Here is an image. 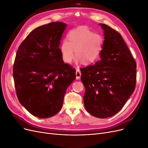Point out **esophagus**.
Listing matches in <instances>:
<instances>
[{
    "label": "esophagus",
    "instance_id": "34e87169",
    "mask_svg": "<svg viewBox=\"0 0 148 148\" xmlns=\"http://www.w3.org/2000/svg\"><path fill=\"white\" fill-rule=\"evenodd\" d=\"M80 77H81V71L79 69H77V71H76V78L77 79H79Z\"/></svg>",
    "mask_w": 148,
    "mask_h": 148
}]
</instances>
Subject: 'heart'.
<instances>
[{
  "label": "heart",
  "mask_w": 148,
  "mask_h": 148,
  "mask_svg": "<svg viewBox=\"0 0 148 148\" xmlns=\"http://www.w3.org/2000/svg\"><path fill=\"white\" fill-rule=\"evenodd\" d=\"M103 47L101 36L94 34L86 28H78L70 31L67 34V40L62 41L60 53L64 61L71 63L76 59L84 65L90 64L99 57Z\"/></svg>",
  "instance_id": "1"
}]
</instances>
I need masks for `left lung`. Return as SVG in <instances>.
I'll return each mask as SVG.
<instances>
[{
    "mask_svg": "<svg viewBox=\"0 0 148 148\" xmlns=\"http://www.w3.org/2000/svg\"><path fill=\"white\" fill-rule=\"evenodd\" d=\"M101 60L80 69L85 92V109L92 115L105 119L122 109L135 91L136 64L117 31L105 24Z\"/></svg>",
    "mask_w": 148,
    "mask_h": 148,
    "instance_id": "obj_1",
    "label": "left lung"
}]
</instances>
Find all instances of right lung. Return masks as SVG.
Instances as JSON below:
<instances>
[{"instance_id": "obj_1", "label": "right lung", "mask_w": 148, "mask_h": 148, "mask_svg": "<svg viewBox=\"0 0 148 148\" xmlns=\"http://www.w3.org/2000/svg\"><path fill=\"white\" fill-rule=\"evenodd\" d=\"M66 25L52 22L38 27L18 49L13 69L16 96L30 114L46 119L57 114L76 71L62 60L59 46Z\"/></svg>"}]
</instances>
